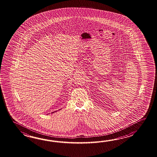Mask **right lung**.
Returning <instances> with one entry per match:
<instances>
[{"instance_id": "right-lung-1", "label": "right lung", "mask_w": 157, "mask_h": 157, "mask_svg": "<svg viewBox=\"0 0 157 157\" xmlns=\"http://www.w3.org/2000/svg\"><path fill=\"white\" fill-rule=\"evenodd\" d=\"M54 113V112H52V113Z\"/></svg>"}]
</instances>
